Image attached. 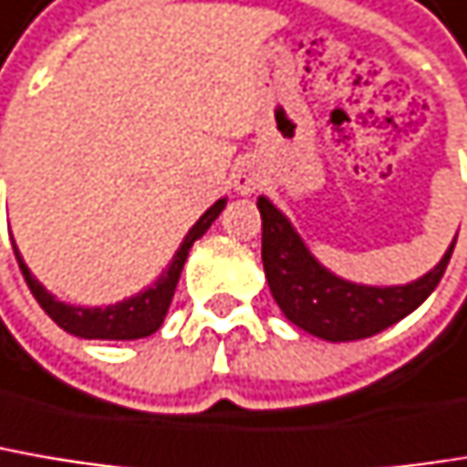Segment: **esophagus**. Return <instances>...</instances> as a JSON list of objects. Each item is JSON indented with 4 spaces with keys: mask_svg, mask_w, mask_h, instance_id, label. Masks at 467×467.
Returning <instances> with one entry per match:
<instances>
[{
    "mask_svg": "<svg viewBox=\"0 0 467 467\" xmlns=\"http://www.w3.org/2000/svg\"><path fill=\"white\" fill-rule=\"evenodd\" d=\"M233 184L240 194H251L254 190H259L262 176H259V171H256L251 162H243V165L233 173Z\"/></svg>",
    "mask_w": 467,
    "mask_h": 467,
    "instance_id": "34e87169",
    "label": "esophagus"
}]
</instances>
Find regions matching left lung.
<instances>
[{"instance_id":"left-lung-1","label":"left lung","mask_w":467,"mask_h":467,"mask_svg":"<svg viewBox=\"0 0 467 467\" xmlns=\"http://www.w3.org/2000/svg\"><path fill=\"white\" fill-rule=\"evenodd\" d=\"M256 205L262 213V262L275 302L291 323L328 342L374 337L417 310L444 277L457 243L428 275L409 285H356L323 270L267 197H259Z\"/></svg>"}]
</instances>
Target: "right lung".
Wrapping results in <instances>:
<instances>
[{
  "instance_id": "1",
  "label": "right lung",
  "mask_w": 467,
  "mask_h": 467,
  "mask_svg": "<svg viewBox=\"0 0 467 467\" xmlns=\"http://www.w3.org/2000/svg\"><path fill=\"white\" fill-rule=\"evenodd\" d=\"M224 205H227V202L219 200V202H213V205L200 216V222H197L190 230V234L184 237V243H182V248H179L173 265L162 273V277H160L151 288L141 291V294L133 296V299H125V302H119V305L104 307V310H101V307H93V310H90V307H71V305L58 302L53 294H47V291L36 283V277L28 273V267L23 265L16 243H13V248H16L18 267H21L23 277H26V285L31 288L34 299L39 302V307H42L50 318L56 320L64 331L74 334V337H82V339H141V337L154 334V331L162 326L165 313H168V307H171V299H173V291H176V285H179L182 270H184V262H187V256H190L192 243H194L197 237L205 234V230L216 222V216L222 213Z\"/></svg>"
}]
</instances>
